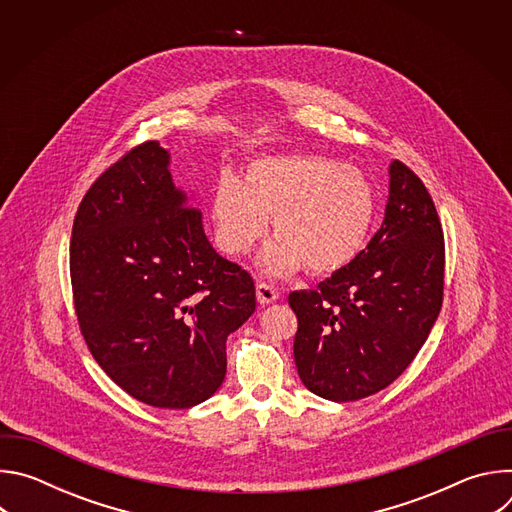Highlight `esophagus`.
I'll return each instance as SVG.
<instances>
[{"instance_id": "obj_1", "label": "esophagus", "mask_w": 512, "mask_h": 512, "mask_svg": "<svg viewBox=\"0 0 512 512\" xmlns=\"http://www.w3.org/2000/svg\"><path fill=\"white\" fill-rule=\"evenodd\" d=\"M255 291H257V302L261 306H267V304H273L279 300V291L269 283H257Z\"/></svg>"}]
</instances>
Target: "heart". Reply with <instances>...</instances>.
<instances>
[{"label": "heart", "instance_id": "b5f03b06", "mask_svg": "<svg viewBox=\"0 0 512 512\" xmlns=\"http://www.w3.org/2000/svg\"><path fill=\"white\" fill-rule=\"evenodd\" d=\"M379 198L367 174L322 154L263 156L247 164L241 182L225 176L212 194V221L221 249L249 253L273 218L277 239L259 267L285 277L304 265L328 275L352 263L367 247Z\"/></svg>", "mask_w": 512, "mask_h": 512}]
</instances>
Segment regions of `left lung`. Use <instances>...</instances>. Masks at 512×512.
I'll return each mask as SVG.
<instances>
[{
    "label": "left lung",
    "instance_id": "8db88e82",
    "mask_svg": "<svg viewBox=\"0 0 512 512\" xmlns=\"http://www.w3.org/2000/svg\"><path fill=\"white\" fill-rule=\"evenodd\" d=\"M444 233L423 182L389 164L381 229L352 263L289 294L294 358L314 395L346 403L389 387L427 340L444 296Z\"/></svg>",
    "mask_w": 512,
    "mask_h": 512
}]
</instances>
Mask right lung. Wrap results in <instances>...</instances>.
I'll list each match as a JSON object with an SVG mask.
<instances>
[{
    "label": "right lung",
    "mask_w": 512,
    "mask_h": 512,
    "mask_svg": "<svg viewBox=\"0 0 512 512\" xmlns=\"http://www.w3.org/2000/svg\"><path fill=\"white\" fill-rule=\"evenodd\" d=\"M170 152L145 141L85 194L70 281L99 367L133 399L188 409L227 375V336L255 312V285L210 245Z\"/></svg>",
    "instance_id": "add662e5"
}]
</instances>
